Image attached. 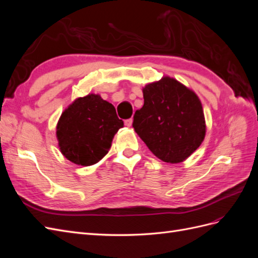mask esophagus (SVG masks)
Segmentation results:
<instances>
[{
    "label": "esophagus",
    "mask_w": 258,
    "mask_h": 258,
    "mask_svg": "<svg viewBox=\"0 0 258 258\" xmlns=\"http://www.w3.org/2000/svg\"><path fill=\"white\" fill-rule=\"evenodd\" d=\"M124 124H126L127 127H130L132 124V118H129V119H126L124 120Z\"/></svg>",
    "instance_id": "esophagus-1"
}]
</instances>
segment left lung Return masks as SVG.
Listing matches in <instances>:
<instances>
[{"instance_id": "left-lung-1", "label": "left lung", "mask_w": 258, "mask_h": 258, "mask_svg": "<svg viewBox=\"0 0 258 258\" xmlns=\"http://www.w3.org/2000/svg\"><path fill=\"white\" fill-rule=\"evenodd\" d=\"M135 128L150 151L165 162L178 163L197 150L206 136L204 110L196 93L170 77L148 84Z\"/></svg>"}]
</instances>
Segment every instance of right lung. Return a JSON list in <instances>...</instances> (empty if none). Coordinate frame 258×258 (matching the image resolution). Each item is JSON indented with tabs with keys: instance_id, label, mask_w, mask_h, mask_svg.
Wrapping results in <instances>:
<instances>
[{
	"instance_id": "1",
	"label": "right lung",
	"mask_w": 258,
	"mask_h": 258,
	"mask_svg": "<svg viewBox=\"0 0 258 258\" xmlns=\"http://www.w3.org/2000/svg\"><path fill=\"white\" fill-rule=\"evenodd\" d=\"M123 121L113 104L99 95L76 99L57 124L60 151L76 165L91 166L102 159Z\"/></svg>"
}]
</instances>
